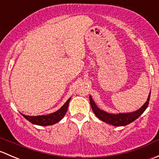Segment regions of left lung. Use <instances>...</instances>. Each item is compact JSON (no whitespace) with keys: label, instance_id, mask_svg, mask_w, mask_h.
<instances>
[{"label":"left lung","instance_id":"obj_1","mask_svg":"<svg viewBox=\"0 0 159 159\" xmlns=\"http://www.w3.org/2000/svg\"><path fill=\"white\" fill-rule=\"evenodd\" d=\"M150 95H151V92L149 93L147 101L139 109L135 111V112H127V113H108V112H105L103 110H101L100 109L97 107L94 101L93 100V98H92L91 96H89V100H90V105L93 112H94L95 115L96 116L98 119L103 121L106 123L115 125V126H124V125H126L131 123V122H134L135 119H138L145 112V110L148 107V103H149Z\"/></svg>","mask_w":159,"mask_h":159}]
</instances>
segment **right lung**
<instances>
[{
	"instance_id": "right-lung-1",
	"label": "right lung",
	"mask_w": 159,
	"mask_h": 159,
	"mask_svg": "<svg viewBox=\"0 0 159 159\" xmlns=\"http://www.w3.org/2000/svg\"><path fill=\"white\" fill-rule=\"evenodd\" d=\"M70 99H71V98H70L60 109H58V110L56 111V112H53V113L49 114V115L30 116L24 115V114L22 113H21V115L24 116L27 120H28L29 122L34 124V125H42V126L53 125V124L57 123L58 122H60V121L64 117V116L66 115V112H67L69 102H70Z\"/></svg>"
}]
</instances>
